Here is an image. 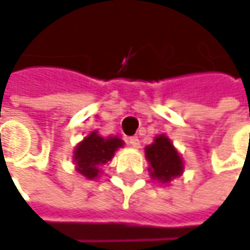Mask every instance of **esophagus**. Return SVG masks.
<instances>
[{"label": "esophagus", "mask_w": 250, "mask_h": 250, "mask_svg": "<svg viewBox=\"0 0 250 250\" xmlns=\"http://www.w3.org/2000/svg\"><path fill=\"white\" fill-rule=\"evenodd\" d=\"M128 144H129L131 146H134V148H138V146H139V139H138V136H131V138H128Z\"/></svg>", "instance_id": "1"}]
</instances>
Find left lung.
Segmentation results:
<instances>
[{
    "label": "left lung",
    "mask_w": 250,
    "mask_h": 250,
    "mask_svg": "<svg viewBox=\"0 0 250 250\" xmlns=\"http://www.w3.org/2000/svg\"><path fill=\"white\" fill-rule=\"evenodd\" d=\"M146 161L149 162V173L153 181L169 184L184 172V161L165 135H158L151 145L145 146Z\"/></svg>",
    "instance_id": "8db88e82"
}]
</instances>
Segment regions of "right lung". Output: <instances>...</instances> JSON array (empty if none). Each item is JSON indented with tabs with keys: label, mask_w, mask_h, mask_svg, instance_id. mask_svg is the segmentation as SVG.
<instances>
[{
	"label": "right lung",
	"mask_w": 250,
	"mask_h": 250,
	"mask_svg": "<svg viewBox=\"0 0 250 250\" xmlns=\"http://www.w3.org/2000/svg\"><path fill=\"white\" fill-rule=\"evenodd\" d=\"M124 146V141L118 136L102 138L97 131L91 132L74 149V162L77 170L88 179L99 176V167L108 164L118 148Z\"/></svg>",
	"instance_id": "add662e5"
}]
</instances>
